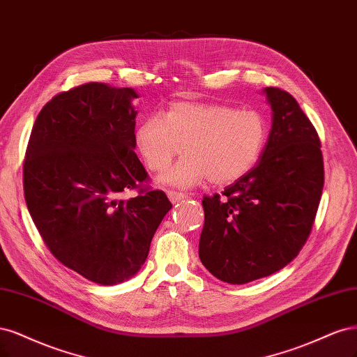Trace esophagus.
Here are the masks:
<instances>
[{"instance_id":"1","label":"esophagus","mask_w":357,"mask_h":357,"mask_svg":"<svg viewBox=\"0 0 357 357\" xmlns=\"http://www.w3.org/2000/svg\"><path fill=\"white\" fill-rule=\"evenodd\" d=\"M167 197L172 203H178V202H182L183 199H187V194L178 192V191H167Z\"/></svg>"}]
</instances>
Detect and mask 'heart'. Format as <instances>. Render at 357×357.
Returning a JSON list of instances; mask_svg holds the SVG:
<instances>
[{"label":"heart","mask_w":357,"mask_h":357,"mask_svg":"<svg viewBox=\"0 0 357 357\" xmlns=\"http://www.w3.org/2000/svg\"><path fill=\"white\" fill-rule=\"evenodd\" d=\"M267 137V120L258 111L176 102L165 119L153 116L137 126L136 146L153 172H165L183 149L187 155L163 181L190 188L206 179L228 185L243 178L258 163Z\"/></svg>","instance_id":"obj_1"}]
</instances>
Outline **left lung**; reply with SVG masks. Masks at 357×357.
I'll return each mask as SVG.
<instances>
[{
    "label": "left lung",
    "mask_w": 357,
    "mask_h": 357,
    "mask_svg": "<svg viewBox=\"0 0 357 357\" xmlns=\"http://www.w3.org/2000/svg\"><path fill=\"white\" fill-rule=\"evenodd\" d=\"M273 123L258 165L203 197L199 257L216 279L243 284L282 270L303 249L324 190L314 126L292 95L266 87Z\"/></svg>",
    "instance_id": "8db88e82"
}]
</instances>
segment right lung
<instances>
[{"label": "right lung", "mask_w": 357, "mask_h": 357, "mask_svg": "<svg viewBox=\"0 0 357 357\" xmlns=\"http://www.w3.org/2000/svg\"><path fill=\"white\" fill-rule=\"evenodd\" d=\"M137 93L87 83L56 95L33 123L24 163L28 211L65 267L99 284L141 270L172 203L144 187L135 154ZM140 192L132 199L121 195Z\"/></svg>", "instance_id": "1"}]
</instances>
